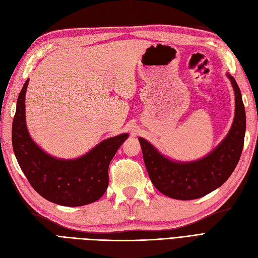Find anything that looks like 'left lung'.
Segmentation results:
<instances>
[{
  "label": "left lung",
  "mask_w": 258,
  "mask_h": 258,
  "mask_svg": "<svg viewBox=\"0 0 258 258\" xmlns=\"http://www.w3.org/2000/svg\"><path fill=\"white\" fill-rule=\"evenodd\" d=\"M227 77L235 90V118L228 135L206 157L190 162L170 160L150 142L139 138L152 183L170 198L192 200L204 197L227 181L238 165L244 143L245 110L236 80L228 73Z\"/></svg>",
  "instance_id": "8db88e82"
}]
</instances>
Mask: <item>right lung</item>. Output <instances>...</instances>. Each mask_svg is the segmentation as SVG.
<instances>
[{
	"label": "right lung",
	"instance_id": "right-lung-1",
	"mask_svg": "<svg viewBox=\"0 0 258 258\" xmlns=\"http://www.w3.org/2000/svg\"><path fill=\"white\" fill-rule=\"evenodd\" d=\"M19 93L13 120L15 156L31 186L43 198L64 207L92 204L103 196L108 185V166L128 134L108 138L75 159H60L45 153L30 137L26 123V92Z\"/></svg>",
	"mask_w": 258,
	"mask_h": 258
}]
</instances>
